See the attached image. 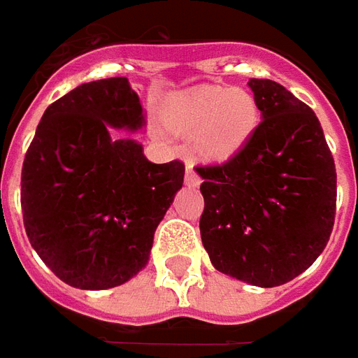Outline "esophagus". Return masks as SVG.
I'll return each instance as SVG.
<instances>
[{"instance_id":"34e87169","label":"esophagus","mask_w":358,"mask_h":358,"mask_svg":"<svg viewBox=\"0 0 358 358\" xmlns=\"http://www.w3.org/2000/svg\"><path fill=\"white\" fill-rule=\"evenodd\" d=\"M185 183L191 185V187H199L201 185V179H199V175L193 169V163H187V173H185Z\"/></svg>"}]
</instances>
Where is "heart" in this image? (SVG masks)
Here are the masks:
<instances>
[{
    "label": "heart",
    "mask_w": 358,
    "mask_h": 358,
    "mask_svg": "<svg viewBox=\"0 0 358 358\" xmlns=\"http://www.w3.org/2000/svg\"><path fill=\"white\" fill-rule=\"evenodd\" d=\"M163 116L177 134L196 136V150L207 159H229L256 131L260 108L246 90L195 86L175 92Z\"/></svg>",
    "instance_id": "obj_1"
}]
</instances>
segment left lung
<instances>
[{"instance_id": "obj_1", "label": "left lung", "mask_w": 358, "mask_h": 358, "mask_svg": "<svg viewBox=\"0 0 358 358\" xmlns=\"http://www.w3.org/2000/svg\"><path fill=\"white\" fill-rule=\"evenodd\" d=\"M262 122L229 162L201 165V241L222 274L274 287L306 272L335 222L337 173L315 112L282 84L250 78Z\"/></svg>"}]
</instances>
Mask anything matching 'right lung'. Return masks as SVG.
Returning a JSON list of instances; mask_svg holds the SVG:
<instances>
[{
	"label": "right lung",
	"instance_id": "right-lung-1",
	"mask_svg": "<svg viewBox=\"0 0 358 358\" xmlns=\"http://www.w3.org/2000/svg\"><path fill=\"white\" fill-rule=\"evenodd\" d=\"M143 124L126 76L80 84L41 117L21 171L23 224L64 284L116 287L150 260L185 165L151 163L141 143L112 138L114 128L136 131Z\"/></svg>",
	"mask_w": 358,
	"mask_h": 358
}]
</instances>
